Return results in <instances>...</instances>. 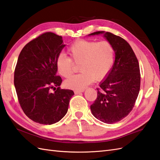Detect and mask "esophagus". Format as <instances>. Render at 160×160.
<instances>
[{"instance_id":"obj_1","label":"esophagus","mask_w":160,"mask_h":160,"mask_svg":"<svg viewBox=\"0 0 160 160\" xmlns=\"http://www.w3.org/2000/svg\"><path fill=\"white\" fill-rule=\"evenodd\" d=\"M74 92V93H75V94H79V93H81V92H84V89H83V90H75Z\"/></svg>"}]
</instances>
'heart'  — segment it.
Wrapping results in <instances>:
<instances>
[{
  "instance_id": "heart-1",
  "label": "heart",
  "mask_w": 160,
  "mask_h": 160,
  "mask_svg": "<svg viewBox=\"0 0 160 160\" xmlns=\"http://www.w3.org/2000/svg\"><path fill=\"white\" fill-rule=\"evenodd\" d=\"M68 51L70 58L59 53L56 57L55 66L60 75L69 78L74 72L73 63L80 64L81 72L65 82V86L70 89L83 90L94 79H105L114 63L115 48L107 40H77L70 46Z\"/></svg>"
}]
</instances>
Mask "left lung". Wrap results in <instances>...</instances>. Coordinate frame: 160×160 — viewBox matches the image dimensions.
Segmentation results:
<instances>
[{
  "label": "left lung",
  "mask_w": 160,
  "mask_h": 160,
  "mask_svg": "<svg viewBox=\"0 0 160 160\" xmlns=\"http://www.w3.org/2000/svg\"><path fill=\"white\" fill-rule=\"evenodd\" d=\"M100 33L104 32L90 35ZM104 36L115 48V62L97 88V98L90 109L97 119L112 124L125 118L133 109L140 88V72L135 52L125 39L110 32H106Z\"/></svg>",
  "instance_id": "obj_1"
}]
</instances>
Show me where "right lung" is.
<instances>
[{
	"label": "right lung",
	"instance_id": "1",
	"mask_svg": "<svg viewBox=\"0 0 160 160\" xmlns=\"http://www.w3.org/2000/svg\"><path fill=\"white\" fill-rule=\"evenodd\" d=\"M62 36L46 32L24 46L14 70V86L24 113L35 122L52 125L68 112L74 92L61 89L56 57L65 47ZM54 91V92H52Z\"/></svg>",
	"mask_w": 160,
	"mask_h": 160
}]
</instances>
